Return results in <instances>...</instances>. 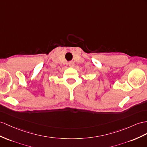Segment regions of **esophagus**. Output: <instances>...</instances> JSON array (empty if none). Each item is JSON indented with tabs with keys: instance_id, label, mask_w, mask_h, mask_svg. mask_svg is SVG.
<instances>
[{
	"instance_id": "obj_1",
	"label": "esophagus",
	"mask_w": 147,
	"mask_h": 147,
	"mask_svg": "<svg viewBox=\"0 0 147 147\" xmlns=\"http://www.w3.org/2000/svg\"><path fill=\"white\" fill-rule=\"evenodd\" d=\"M74 63L73 61H70L68 63V65L69 67H74Z\"/></svg>"
}]
</instances>
